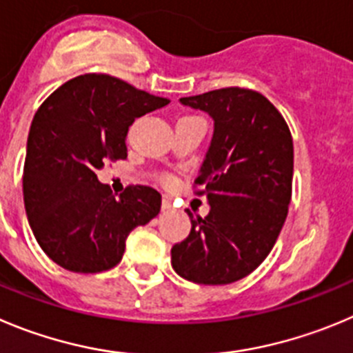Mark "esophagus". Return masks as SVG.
<instances>
[{
  "label": "esophagus",
  "instance_id": "obj_1",
  "mask_svg": "<svg viewBox=\"0 0 353 353\" xmlns=\"http://www.w3.org/2000/svg\"><path fill=\"white\" fill-rule=\"evenodd\" d=\"M172 209V202L169 199L161 200V210H170Z\"/></svg>",
  "mask_w": 353,
  "mask_h": 353
}]
</instances>
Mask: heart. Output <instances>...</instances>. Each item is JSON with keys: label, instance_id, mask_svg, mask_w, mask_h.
Returning <instances> with one entry per match:
<instances>
[{"label": "heart", "instance_id": "heart-1", "mask_svg": "<svg viewBox=\"0 0 353 353\" xmlns=\"http://www.w3.org/2000/svg\"><path fill=\"white\" fill-rule=\"evenodd\" d=\"M161 181H163V183H165V184H170V183H172V177H170V176H161Z\"/></svg>", "mask_w": 353, "mask_h": 353}]
</instances>
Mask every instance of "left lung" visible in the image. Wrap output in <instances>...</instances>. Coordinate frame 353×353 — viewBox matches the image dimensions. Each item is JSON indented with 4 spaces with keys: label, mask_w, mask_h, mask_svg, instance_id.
<instances>
[{
    "label": "left lung",
    "mask_w": 353,
    "mask_h": 353,
    "mask_svg": "<svg viewBox=\"0 0 353 353\" xmlns=\"http://www.w3.org/2000/svg\"><path fill=\"white\" fill-rule=\"evenodd\" d=\"M214 118L196 195L210 212L172 247V268L195 284L225 285L254 272L275 245L292 195L294 150L281 111L259 92L226 87L181 99Z\"/></svg>",
    "instance_id": "8db88e82"
}]
</instances>
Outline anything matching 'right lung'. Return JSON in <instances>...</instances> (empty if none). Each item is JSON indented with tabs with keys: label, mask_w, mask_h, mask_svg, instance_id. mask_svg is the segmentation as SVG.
Listing matches in <instances>:
<instances>
[{
	"label": "right lung",
	"mask_w": 353,
	"mask_h": 353,
	"mask_svg": "<svg viewBox=\"0 0 353 353\" xmlns=\"http://www.w3.org/2000/svg\"><path fill=\"white\" fill-rule=\"evenodd\" d=\"M151 95L104 72L72 78L43 101L28 137L22 192L43 252L64 270L99 273L121 261L128 233L160 212L161 196L143 184L113 193L99 183L106 161L127 158L134 120L163 108Z\"/></svg>",
	"instance_id": "add662e5"
}]
</instances>
